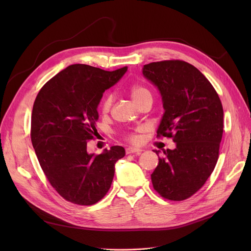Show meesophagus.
I'll return each instance as SVG.
<instances>
[{"label":"esophagus","instance_id":"34e87169","mask_svg":"<svg viewBox=\"0 0 251 251\" xmlns=\"http://www.w3.org/2000/svg\"><path fill=\"white\" fill-rule=\"evenodd\" d=\"M141 151H142L141 150L136 149V148H127V149L125 150L126 154H129V153H137V154H140Z\"/></svg>","mask_w":251,"mask_h":251}]
</instances>
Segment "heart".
<instances>
[{
    "instance_id": "heart-1",
    "label": "heart",
    "mask_w": 251,
    "mask_h": 251,
    "mask_svg": "<svg viewBox=\"0 0 251 251\" xmlns=\"http://www.w3.org/2000/svg\"><path fill=\"white\" fill-rule=\"evenodd\" d=\"M128 94L130 96V98L133 100V101L136 104H139L141 101H143L144 100L147 99H151V95L150 90L144 87L143 85L140 84H132L130 85L128 88ZM113 104V97L112 96H107L105 97L100 104V112L102 115H107L109 114V112L111 111ZM142 128H137L134 131H128V132H124L123 133V138L133 144H137L140 141V136H139V132H141Z\"/></svg>"
}]
</instances>
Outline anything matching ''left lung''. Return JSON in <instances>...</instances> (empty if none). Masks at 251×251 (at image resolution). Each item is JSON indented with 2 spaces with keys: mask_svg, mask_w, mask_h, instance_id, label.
<instances>
[{
  "mask_svg": "<svg viewBox=\"0 0 251 251\" xmlns=\"http://www.w3.org/2000/svg\"><path fill=\"white\" fill-rule=\"evenodd\" d=\"M142 73L163 98L165 114L156 137L176 142L175 150L159 156L151 175L153 189L166 200L185 201L204 185L217 165L224 128L221 100L207 78L185 61L152 62Z\"/></svg>",
  "mask_w": 251,
  "mask_h": 251,
  "instance_id": "obj_1",
  "label": "left lung"
}]
</instances>
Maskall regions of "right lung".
<instances>
[{
	"label": "right lung",
	"mask_w": 251,
	"mask_h": 251,
	"mask_svg": "<svg viewBox=\"0 0 251 251\" xmlns=\"http://www.w3.org/2000/svg\"><path fill=\"white\" fill-rule=\"evenodd\" d=\"M128 67L104 71L84 64L68 66L41 88L31 115V142L46 178L62 197L91 205L108 193L115 164L125 155L120 146L87 153L98 134V104Z\"/></svg>",
	"instance_id": "add662e5"
}]
</instances>
